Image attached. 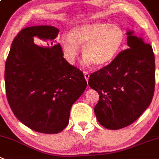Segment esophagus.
I'll return each instance as SVG.
<instances>
[{
	"label": "esophagus",
	"instance_id": "34e87169",
	"mask_svg": "<svg viewBox=\"0 0 159 159\" xmlns=\"http://www.w3.org/2000/svg\"><path fill=\"white\" fill-rule=\"evenodd\" d=\"M84 78H85V80H87V82H88V80L89 78H90V75H89V73L87 72H84Z\"/></svg>",
	"mask_w": 159,
	"mask_h": 159
}]
</instances>
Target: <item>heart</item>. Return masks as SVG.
I'll return each instance as SVG.
<instances>
[{
  "mask_svg": "<svg viewBox=\"0 0 159 159\" xmlns=\"http://www.w3.org/2000/svg\"><path fill=\"white\" fill-rule=\"evenodd\" d=\"M126 39L123 29L117 24L95 22L76 25L64 33L58 43L66 61L73 64L83 47L84 61L96 67L110 64L120 51Z\"/></svg>",
  "mask_w": 159,
  "mask_h": 159,
  "instance_id": "obj_1",
  "label": "heart"
}]
</instances>
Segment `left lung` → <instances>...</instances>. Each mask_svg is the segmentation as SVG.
Returning <instances> with one entry per match:
<instances>
[{"label":"left lung","mask_w":159,"mask_h":159,"mask_svg":"<svg viewBox=\"0 0 159 159\" xmlns=\"http://www.w3.org/2000/svg\"><path fill=\"white\" fill-rule=\"evenodd\" d=\"M134 32H126L129 48L108 66L90 75L88 84L98 92L97 119L106 129H119L135 122L148 108L154 95L155 55L152 46Z\"/></svg>","instance_id":"8db88e82"}]
</instances>
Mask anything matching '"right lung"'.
<instances>
[{
  "label": "right lung",
  "mask_w": 159,
  "mask_h": 159,
  "mask_svg": "<svg viewBox=\"0 0 159 159\" xmlns=\"http://www.w3.org/2000/svg\"><path fill=\"white\" fill-rule=\"evenodd\" d=\"M51 25L26 27L15 37L5 63L7 101L16 117L34 131L58 134L87 87L83 72L63 57ZM39 38L34 43L33 38Z\"/></svg>",
  "instance_id": "add662e5"
}]
</instances>
